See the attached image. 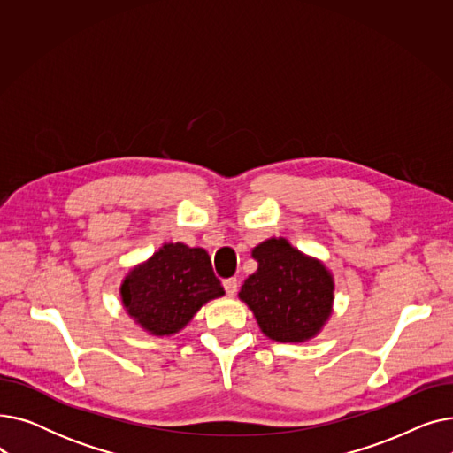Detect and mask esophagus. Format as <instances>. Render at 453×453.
Here are the masks:
<instances>
[{
	"label": "esophagus",
	"instance_id": "34e87169",
	"mask_svg": "<svg viewBox=\"0 0 453 453\" xmlns=\"http://www.w3.org/2000/svg\"><path fill=\"white\" fill-rule=\"evenodd\" d=\"M224 290H226L227 296H234L236 290H239V280H236L234 277L226 279V280H224Z\"/></svg>",
	"mask_w": 453,
	"mask_h": 453
}]
</instances>
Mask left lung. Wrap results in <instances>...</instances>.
<instances>
[{
  "label": "left lung",
  "instance_id": "left-lung-1",
  "mask_svg": "<svg viewBox=\"0 0 453 453\" xmlns=\"http://www.w3.org/2000/svg\"><path fill=\"white\" fill-rule=\"evenodd\" d=\"M258 268L239 297L260 330L280 343H301L319 334L332 314L334 277L321 260L303 255L287 239H268L253 248Z\"/></svg>",
  "mask_w": 453,
  "mask_h": 453
}]
</instances>
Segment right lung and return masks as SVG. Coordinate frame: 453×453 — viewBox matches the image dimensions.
Segmentation results:
<instances>
[{"mask_svg":"<svg viewBox=\"0 0 453 453\" xmlns=\"http://www.w3.org/2000/svg\"><path fill=\"white\" fill-rule=\"evenodd\" d=\"M222 296L207 251L181 242L163 244L121 284L128 316L154 336L176 334L207 301Z\"/></svg>","mask_w":453,"mask_h":453,"instance_id":"obj_1","label":"right lung"}]
</instances>
